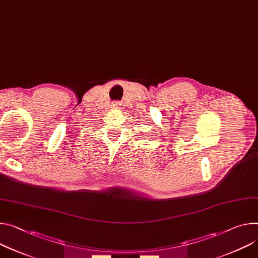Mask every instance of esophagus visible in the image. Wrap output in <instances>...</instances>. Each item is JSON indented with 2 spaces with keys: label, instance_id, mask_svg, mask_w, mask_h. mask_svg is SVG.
<instances>
[{
  "label": "esophagus",
  "instance_id": "esophagus-1",
  "mask_svg": "<svg viewBox=\"0 0 258 258\" xmlns=\"http://www.w3.org/2000/svg\"><path fill=\"white\" fill-rule=\"evenodd\" d=\"M111 107L112 108H114V109H117V108H119V103H117V102H114L112 105H111Z\"/></svg>",
  "mask_w": 258,
  "mask_h": 258
}]
</instances>
